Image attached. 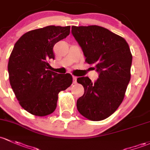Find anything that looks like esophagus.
<instances>
[{
    "label": "esophagus",
    "mask_w": 150,
    "mask_h": 150,
    "mask_svg": "<svg viewBox=\"0 0 150 150\" xmlns=\"http://www.w3.org/2000/svg\"><path fill=\"white\" fill-rule=\"evenodd\" d=\"M72 78H73V83L74 84H75V83H77V77L73 76L72 77Z\"/></svg>",
    "instance_id": "34e87169"
}]
</instances>
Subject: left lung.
I'll return each instance as SVG.
<instances>
[{"label": "left lung", "mask_w": 150, "mask_h": 150, "mask_svg": "<svg viewBox=\"0 0 150 150\" xmlns=\"http://www.w3.org/2000/svg\"><path fill=\"white\" fill-rule=\"evenodd\" d=\"M72 34L82 48L86 62L93 64L99 72L94 83L88 77L77 79L84 88V94L77 100V108L89 120H103L124 100L131 78L132 55L129 45L123 37L96 25L73 26Z\"/></svg>", "instance_id": "left-lung-1"}]
</instances>
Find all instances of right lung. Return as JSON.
<instances>
[{"label": "right lung", "mask_w": 150, "mask_h": 150, "mask_svg": "<svg viewBox=\"0 0 150 150\" xmlns=\"http://www.w3.org/2000/svg\"><path fill=\"white\" fill-rule=\"evenodd\" d=\"M70 26H48L25 33L16 42L8 64L9 80L18 103L38 116L51 114L58 94L72 83L70 74L49 70L53 47L70 34Z\"/></svg>", "instance_id": "right-lung-1"}]
</instances>
